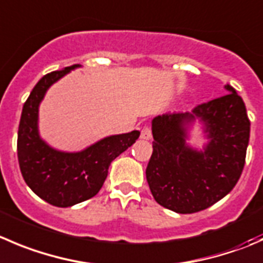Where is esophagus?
Returning a JSON list of instances; mask_svg holds the SVG:
<instances>
[{
  "label": "esophagus",
  "instance_id": "esophagus-1",
  "mask_svg": "<svg viewBox=\"0 0 263 263\" xmlns=\"http://www.w3.org/2000/svg\"><path fill=\"white\" fill-rule=\"evenodd\" d=\"M142 140H150L152 139V128L149 126H145L144 128L141 129V135H140Z\"/></svg>",
  "mask_w": 263,
  "mask_h": 263
}]
</instances>
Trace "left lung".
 I'll list each match as a JSON object with an SVG mask.
<instances>
[{"label":"left lung","instance_id":"8db88e82","mask_svg":"<svg viewBox=\"0 0 263 263\" xmlns=\"http://www.w3.org/2000/svg\"><path fill=\"white\" fill-rule=\"evenodd\" d=\"M191 113H167L153 119V154L146 180L155 202L177 213H195L228 195L238 182L249 142L251 122L235 88ZM199 118L210 142L204 151L184 144L186 123Z\"/></svg>","mask_w":263,"mask_h":263}]
</instances>
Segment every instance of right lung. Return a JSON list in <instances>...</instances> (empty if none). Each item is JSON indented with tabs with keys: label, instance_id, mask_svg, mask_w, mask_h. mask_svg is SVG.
Returning a JSON list of instances; mask_svg holds the SVG:
<instances>
[{
	"label": "right lung",
	"instance_id": "add662e5",
	"mask_svg": "<svg viewBox=\"0 0 263 263\" xmlns=\"http://www.w3.org/2000/svg\"><path fill=\"white\" fill-rule=\"evenodd\" d=\"M78 64L43 76L24 103L17 131V160L27 185L55 207H70L90 199L103 186L110 163L128 149L139 131L105 137L80 153H63L48 146L38 135V105L52 83Z\"/></svg>",
	"mask_w": 263,
	"mask_h": 263
}]
</instances>
